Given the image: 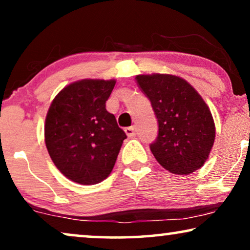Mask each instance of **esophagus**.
Wrapping results in <instances>:
<instances>
[{"mask_svg": "<svg viewBox=\"0 0 250 250\" xmlns=\"http://www.w3.org/2000/svg\"><path fill=\"white\" fill-rule=\"evenodd\" d=\"M125 133L127 134L128 138H133V136H135L136 134V129L134 126H129V127L125 128Z\"/></svg>", "mask_w": 250, "mask_h": 250, "instance_id": "esophagus-1", "label": "esophagus"}]
</instances>
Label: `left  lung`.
Instances as JSON below:
<instances>
[{"label":"left lung","mask_w":250,"mask_h":250,"mask_svg":"<svg viewBox=\"0 0 250 250\" xmlns=\"http://www.w3.org/2000/svg\"><path fill=\"white\" fill-rule=\"evenodd\" d=\"M135 80L158 121V136L150 145L157 162L177 175L199 169L215 140L214 119L206 102L175 75H138Z\"/></svg>","instance_id":"left-lung-1"}]
</instances>
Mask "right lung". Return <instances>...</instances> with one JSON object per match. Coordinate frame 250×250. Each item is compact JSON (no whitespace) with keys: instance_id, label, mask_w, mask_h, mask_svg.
<instances>
[{"instance_id":"obj_1","label":"right lung","mask_w":250,"mask_h":250,"mask_svg":"<svg viewBox=\"0 0 250 250\" xmlns=\"http://www.w3.org/2000/svg\"><path fill=\"white\" fill-rule=\"evenodd\" d=\"M115 80H82L63 87L45 118L46 149L57 168L74 182L92 186L107 179L126 134L107 111Z\"/></svg>"}]
</instances>
